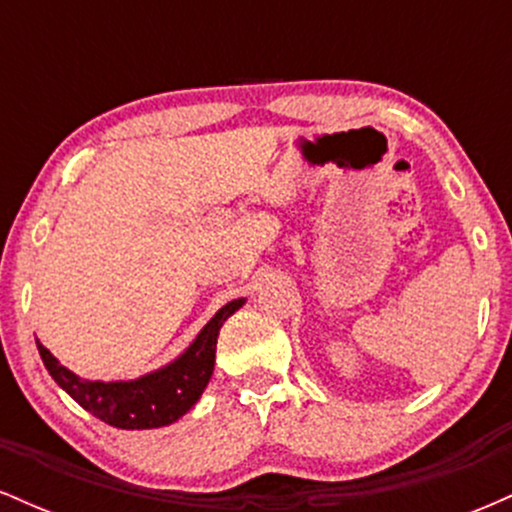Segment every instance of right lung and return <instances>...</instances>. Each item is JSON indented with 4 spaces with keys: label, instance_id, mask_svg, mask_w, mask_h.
Masks as SVG:
<instances>
[{
    "label": "right lung",
    "instance_id": "add662e5",
    "mask_svg": "<svg viewBox=\"0 0 512 512\" xmlns=\"http://www.w3.org/2000/svg\"><path fill=\"white\" fill-rule=\"evenodd\" d=\"M243 298L226 303L207 322L190 349L170 366L132 380V383H91L76 378L72 370L57 363V358L38 342L40 358L55 383L67 392L74 402H79L96 419L115 428L139 431V428H158L178 421L187 414L199 395L207 387L214 373L216 337L226 317H231L243 305Z\"/></svg>",
    "mask_w": 512,
    "mask_h": 512
}]
</instances>
